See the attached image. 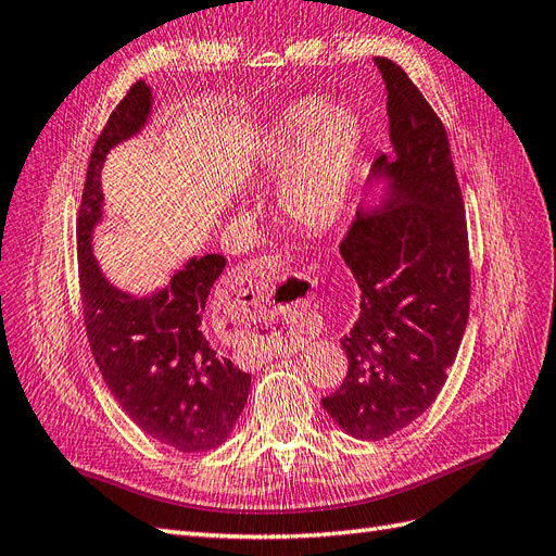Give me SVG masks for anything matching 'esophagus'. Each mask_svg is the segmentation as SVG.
I'll return each instance as SVG.
<instances>
[{"instance_id": "34e87169", "label": "esophagus", "mask_w": 556, "mask_h": 556, "mask_svg": "<svg viewBox=\"0 0 556 556\" xmlns=\"http://www.w3.org/2000/svg\"><path fill=\"white\" fill-rule=\"evenodd\" d=\"M285 274V264L278 257H262L243 264L238 271H233L229 299V315L236 334H250L257 327L276 329L278 325H288L294 320V313L302 299L294 302L274 304L268 299L274 282H278ZM276 337V334H274ZM280 346H294L299 334L288 332L285 337H276Z\"/></svg>"}]
</instances>
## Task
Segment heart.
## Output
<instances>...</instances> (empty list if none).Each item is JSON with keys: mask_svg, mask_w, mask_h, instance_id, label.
I'll list each match as a JSON object with an SVG mask.
<instances>
[{"mask_svg": "<svg viewBox=\"0 0 556 556\" xmlns=\"http://www.w3.org/2000/svg\"><path fill=\"white\" fill-rule=\"evenodd\" d=\"M363 149V124L346 108L296 100L282 108L260 142L257 166L276 177L282 215L306 231H327L343 217L353 170Z\"/></svg>", "mask_w": 556, "mask_h": 556, "instance_id": "b5f03b06", "label": "heart"}]
</instances>
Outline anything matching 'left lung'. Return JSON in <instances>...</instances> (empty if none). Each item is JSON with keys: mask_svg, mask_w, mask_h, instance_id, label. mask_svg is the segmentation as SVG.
<instances>
[{"mask_svg": "<svg viewBox=\"0 0 556 556\" xmlns=\"http://www.w3.org/2000/svg\"><path fill=\"white\" fill-rule=\"evenodd\" d=\"M388 91L393 154L383 185L341 241L359 288V313L341 339L349 374L325 412L343 432L377 442L416 421L446 381L470 313V252L460 187L440 116L400 65L374 58Z\"/></svg>", "mask_w": 556, "mask_h": 556, "instance_id": "1", "label": "left lung"}]
</instances>
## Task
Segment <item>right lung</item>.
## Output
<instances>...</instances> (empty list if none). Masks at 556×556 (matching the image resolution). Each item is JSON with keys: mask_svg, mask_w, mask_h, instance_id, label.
I'll return each instance as SVG.
<instances>
[{"mask_svg": "<svg viewBox=\"0 0 556 556\" xmlns=\"http://www.w3.org/2000/svg\"><path fill=\"white\" fill-rule=\"evenodd\" d=\"M149 114L152 88L138 81L116 104L88 161L77 222L84 323L102 379L130 421L177 452H210L231 434L250 390V374L217 355L203 325L227 260L191 257L166 288L138 296L108 280L91 245L102 219V163L112 147L147 126Z\"/></svg>", "mask_w": 556, "mask_h": 556, "instance_id": "1", "label": "right lung"}]
</instances>
